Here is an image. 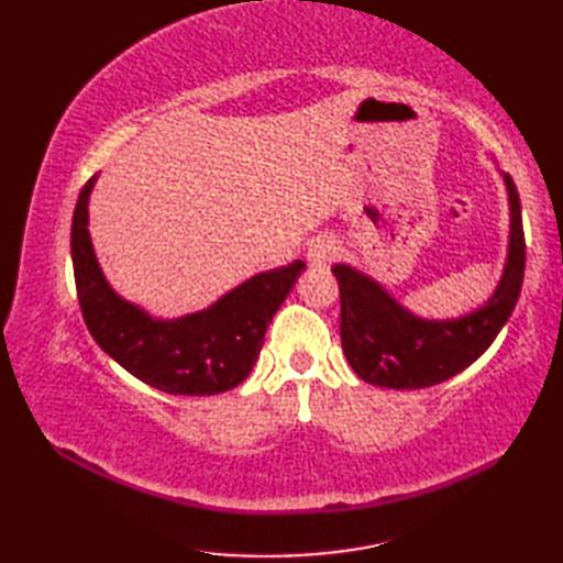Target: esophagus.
<instances>
[{"label": "esophagus", "instance_id": "obj_1", "mask_svg": "<svg viewBox=\"0 0 563 563\" xmlns=\"http://www.w3.org/2000/svg\"><path fill=\"white\" fill-rule=\"evenodd\" d=\"M336 254H339V246L333 244L329 236H319L312 244H309L307 261L312 263V266H329V263L336 258Z\"/></svg>", "mask_w": 563, "mask_h": 563}]
</instances>
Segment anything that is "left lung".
<instances>
[{
  "mask_svg": "<svg viewBox=\"0 0 563 563\" xmlns=\"http://www.w3.org/2000/svg\"><path fill=\"white\" fill-rule=\"evenodd\" d=\"M510 200L508 261L496 292L476 312L428 321L394 302L382 285L351 266H333L341 292V345L355 375L367 385L423 389L462 373L494 343L518 302L525 275L520 198L506 174Z\"/></svg>",
  "mask_w": 563,
  "mask_h": 563,
  "instance_id": "left-lung-1",
  "label": "left lung"
}]
</instances>
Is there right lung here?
Returning a JSON list of instances; mask_svg holds the SVG:
<instances>
[{"instance_id":"obj_1","label":"right lung","mask_w":563,"mask_h":563,"mask_svg":"<svg viewBox=\"0 0 563 563\" xmlns=\"http://www.w3.org/2000/svg\"><path fill=\"white\" fill-rule=\"evenodd\" d=\"M93 178L84 184L71 218V266L81 317L93 341L130 375L166 394L206 397L236 387L254 367L271 319L305 263L258 273L198 314L152 319L111 290L93 256L87 230Z\"/></svg>"}]
</instances>
